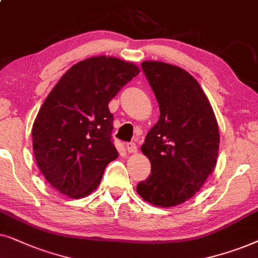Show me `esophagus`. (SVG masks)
<instances>
[{
  "label": "esophagus",
  "mask_w": 258,
  "mask_h": 258,
  "mask_svg": "<svg viewBox=\"0 0 258 258\" xmlns=\"http://www.w3.org/2000/svg\"><path fill=\"white\" fill-rule=\"evenodd\" d=\"M126 149L128 151V153H137V151H138V147L135 143H127Z\"/></svg>",
  "instance_id": "1"
}]
</instances>
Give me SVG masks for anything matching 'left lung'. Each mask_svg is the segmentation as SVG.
I'll return each instance as SVG.
<instances>
[{
	"label": "left lung",
	"mask_w": 258,
	"mask_h": 258,
	"mask_svg": "<svg viewBox=\"0 0 258 258\" xmlns=\"http://www.w3.org/2000/svg\"><path fill=\"white\" fill-rule=\"evenodd\" d=\"M142 67L160 116L140 149L149 158L151 174L137 192L156 207H176L194 197L214 172L217 119L201 85L183 68L161 61H144Z\"/></svg>",
	"instance_id": "left-lung-1"
}]
</instances>
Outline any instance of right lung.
I'll return each mask as SVG.
<instances>
[{"label": "right lung", "mask_w": 258, "mask_h": 258, "mask_svg": "<svg viewBox=\"0 0 258 258\" xmlns=\"http://www.w3.org/2000/svg\"><path fill=\"white\" fill-rule=\"evenodd\" d=\"M139 73L133 62L92 56L73 64L48 94L33 125V151L60 194L75 199L92 194L118 158L108 104Z\"/></svg>", "instance_id": "obj_1"}]
</instances>
